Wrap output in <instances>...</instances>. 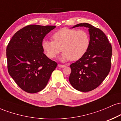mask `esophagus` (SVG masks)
<instances>
[{
    "label": "esophagus",
    "mask_w": 121,
    "mask_h": 121,
    "mask_svg": "<svg viewBox=\"0 0 121 121\" xmlns=\"http://www.w3.org/2000/svg\"><path fill=\"white\" fill-rule=\"evenodd\" d=\"M58 66H59V67H60V68H64V67H65V65H62V64H59L58 65Z\"/></svg>",
    "instance_id": "esophagus-1"
}]
</instances>
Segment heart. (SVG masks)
I'll return each instance as SVG.
<instances>
[{
  "instance_id": "obj_1",
  "label": "heart",
  "mask_w": 121,
  "mask_h": 121,
  "mask_svg": "<svg viewBox=\"0 0 121 121\" xmlns=\"http://www.w3.org/2000/svg\"><path fill=\"white\" fill-rule=\"evenodd\" d=\"M53 41L44 40L42 48L47 57H56L61 51V60L77 61L84 56L89 47L90 37L84 30H76L64 28L53 34Z\"/></svg>"
}]
</instances>
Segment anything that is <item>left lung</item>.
<instances>
[{
  "label": "left lung",
  "mask_w": 121,
  "mask_h": 121,
  "mask_svg": "<svg viewBox=\"0 0 121 121\" xmlns=\"http://www.w3.org/2000/svg\"><path fill=\"white\" fill-rule=\"evenodd\" d=\"M88 28L90 44L84 56L70 65L69 82L75 89L86 92L97 88L109 74L111 68L112 47L99 28L88 23H80L72 28Z\"/></svg>",
  "instance_id": "left-lung-1"
}]
</instances>
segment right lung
<instances>
[{
	"mask_svg": "<svg viewBox=\"0 0 121 121\" xmlns=\"http://www.w3.org/2000/svg\"><path fill=\"white\" fill-rule=\"evenodd\" d=\"M53 26L29 25L15 34L6 49L8 71L16 84L29 93L46 86L57 64L44 53L42 42Z\"/></svg>",
	"mask_w": 121,
	"mask_h": 121,
	"instance_id": "right-lung-1",
	"label": "right lung"
}]
</instances>
